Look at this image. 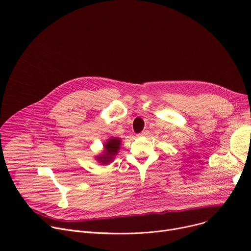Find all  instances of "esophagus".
<instances>
[{"instance_id":"obj_1","label":"esophagus","mask_w":251,"mask_h":251,"mask_svg":"<svg viewBox=\"0 0 251 251\" xmlns=\"http://www.w3.org/2000/svg\"><path fill=\"white\" fill-rule=\"evenodd\" d=\"M148 134H149V130H143L139 135H140V136H147Z\"/></svg>"}]
</instances>
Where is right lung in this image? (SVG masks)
<instances>
[{
	"label": "right lung",
	"mask_w": 251,
	"mask_h": 251,
	"mask_svg": "<svg viewBox=\"0 0 251 251\" xmlns=\"http://www.w3.org/2000/svg\"><path fill=\"white\" fill-rule=\"evenodd\" d=\"M120 146H121L120 138L111 137L103 144L102 153L98 155L96 159L101 165H107L111 163L115 159V156L118 154V151L120 150Z\"/></svg>",
	"instance_id": "1"
}]
</instances>
